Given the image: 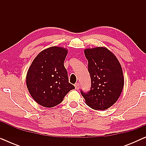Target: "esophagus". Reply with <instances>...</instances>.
<instances>
[{
    "label": "esophagus",
    "mask_w": 146,
    "mask_h": 146,
    "mask_svg": "<svg viewBox=\"0 0 146 146\" xmlns=\"http://www.w3.org/2000/svg\"><path fill=\"white\" fill-rule=\"evenodd\" d=\"M74 86H75V88L76 90H78L80 88V84L79 83H76L74 84Z\"/></svg>",
    "instance_id": "obj_1"
}]
</instances>
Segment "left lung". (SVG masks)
I'll list each match as a JSON object with an SVG mask.
<instances>
[{
	"instance_id": "1",
	"label": "left lung",
	"mask_w": 146,
	"mask_h": 146,
	"mask_svg": "<svg viewBox=\"0 0 146 146\" xmlns=\"http://www.w3.org/2000/svg\"><path fill=\"white\" fill-rule=\"evenodd\" d=\"M91 78L90 90L81 94L86 104L96 110H104L116 102L124 85L122 68L116 56L105 47L84 50Z\"/></svg>"
}]
</instances>
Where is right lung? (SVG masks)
<instances>
[{
    "label": "right lung",
    "mask_w": 146,
    "mask_h": 146,
    "mask_svg": "<svg viewBox=\"0 0 146 146\" xmlns=\"http://www.w3.org/2000/svg\"><path fill=\"white\" fill-rule=\"evenodd\" d=\"M67 53L62 47L48 48L36 56L29 68L27 86L33 98L42 106H56L75 88L69 83L64 65Z\"/></svg>",
    "instance_id": "obj_1"
}]
</instances>
